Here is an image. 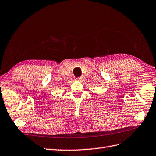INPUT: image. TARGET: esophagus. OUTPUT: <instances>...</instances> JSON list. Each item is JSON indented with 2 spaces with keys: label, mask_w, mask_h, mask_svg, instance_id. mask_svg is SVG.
I'll use <instances>...</instances> for the list:
<instances>
[{
  "label": "esophagus",
  "mask_w": 156,
  "mask_h": 156,
  "mask_svg": "<svg viewBox=\"0 0 156 156\" xmlns=\"http://www.w3.org/2000/svg\"><path fill=\"white\" fill-rule=\"evenodd\" d=\"M83 77H82V76H81V77H79L78 78H77V80H78V81H82V80H83Z\"/></svg>",
  "instance_id": "esophagus-1"
}]
</instances>
